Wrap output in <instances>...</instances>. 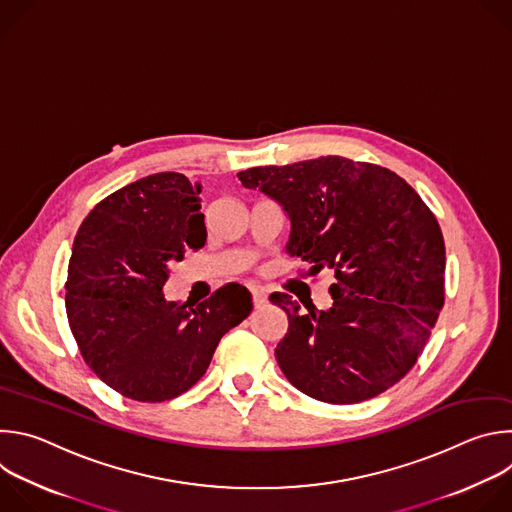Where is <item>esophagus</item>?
<instances>
[{
    "instance_id": "1",
    "label": "esophagus",
    "mask_w": 512,
    "mask_h": 512,
    "mask_svg": "<svg viewBox=\"0 0 512 512\" xmlns=\"http://www.w3.org/2000/svg\"><path fill=\"white\" fill-rule=\"evenodd\" d=\"M251 296H253L255 308H261L267 302V294H265V289H261V287H251Z\"/></svg>"
}]
</instances>
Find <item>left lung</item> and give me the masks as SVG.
Wrapping results in <instances>:
<instances>
[{
    "mask_svg": "<svg viewBox=\"0 0 512 512\" xmlns=\"http://www.w3.org/2000/svg\"><path fill=\"white\" fill-rule=\"evenodd\" d=\"M291 221L285 251L334 271L330 310L275 291L289 326L275 348L287 381L334 405L373 399L417 362L446 300V245L435 214L389 168L328 156L237 174Z\"/></svg>",
    "mask_w": 512,
    "mask_h": 512,
    "instance_id": "left-lung-1",
    "label": "left lung"
}]
</instances>
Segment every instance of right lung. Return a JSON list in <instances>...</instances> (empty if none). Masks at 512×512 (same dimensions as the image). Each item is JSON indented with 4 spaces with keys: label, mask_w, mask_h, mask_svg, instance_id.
I'll return each mask as SVG.
<instances>
[{
    "label": "right lung",
    "mask_w": 512,
    "mask_h": 512,
    "mask_svg": "<svg viewBox=\"0 0 512 512\" xmlns=\"http://www.w3.org/2000/svg\"><path fill=\"white\" fill-rule=\"evenodd\" d=\"M200 186L160 172L103 198L72 243L66 316L89 369L143 403L170 401L206 373L231 328L253 310L241 283L198 306L166 302L170 265L206 243Z\"/></svg>",
    "instance_id": "1"
}]
</instances>
